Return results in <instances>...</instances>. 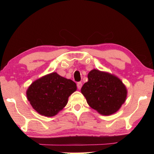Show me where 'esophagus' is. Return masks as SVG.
<instances>
[{
    "mask_svg": "<svg viewBox=\"0 0 154 154\" xmlns=\"http://www.w3.org/2000/svg\"><path fill=\"white\" fill-rule=\"evenodd\" d=\"M77 86L78 89L80 90L81 88H82V82H78L77 83Z\"/></svg>",
    "mask_w": 154,
    "mask_h": 154,
    "instance_id": "34e87169",
    "label": "esophagus"
}]
</instances>
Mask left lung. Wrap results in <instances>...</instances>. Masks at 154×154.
I'll use <instances>...</instances> for the list:
<instances>
[{"mask_svg":"<svg viewBox=\"0 0 154 154\" xmlns=\"http://www.w3.org/2000/svg\"><path fill=\"white\" fill-rule=\"evenodd\" d=\"M88 82L82 93L91 107L104 116L119 110L126 100L127 90L123 83L114 75L94 69L88 75Z\"/></svg>","mask_w":154,"mask_h":154,"instance_id":"obj_1","label":"left lung"}]
</instances>
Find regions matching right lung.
Masks as SVG:
<instances>
[{
    "mask_svg": "<svg viewBox=\"0 0 154 154\" xmlns=\"http://www.w3.org/2000/svg\"><path fill=\"white\" fill-rule=\"evenodd\" d=\"M76 90V83L72 80L52 72L34 82L26 95L30 105L38 113L51 117L66 106L69 96Z\"/></svg>",
    "mask_w": 154,
    "mask_h": 154,
    "instance_id": "1",
    "label": "right lung"
}]
</instances>
